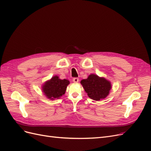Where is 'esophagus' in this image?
Segmentation results:
<instances>
[{
    "label": "esophagus",
    "instance_id": "esophagus-1",
    "mask_svg": "<svg viewBox=\"0 0 151 151\" xmlns=\"http://www.w3.org/2000/svg\"><path fill=\"white\" fill-rule=\"evenodd\" d=\"M72 81H73V82H74V83H78L79 79L77 78V77H74V78H73Z\"/></svg>",
    "mask_w": 151,
    "mask_h": 151
}]
</instances>
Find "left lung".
I'll list each match as a JSON object with an SVG mask.
<instances>
[{"instance_id": "8db88e82", "label": "left lung", "mask_w": 151, "mask_h": 151, "mask_svg": "<svg viewBox=\"0 0 151 151\" xmlns=\"http://www.w3.org/2000/svg\"><path fill=\"white\" fill-rule=\"evenodd\" d=\"M81 83L88 96L95 101L106 98L111 88L110 82L95 74L89 75L88 79L82 80Z\"/></svg>"}]
</instances>
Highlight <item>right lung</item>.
Returning a JSON list of instances; mask_svg holds the SVG:
<instances>
[{"mask_svg":"<svg viewBox=\"0 0 151 151\" xmlns=\"http://www.w3.org/2000/svg\"><path fill=\"white\" fill-rule=\"evenodd\" d=\"M68 84L69 81L68 80L60 79L55 76L45 83L43 86V91L49 99H58L65 94Z\"/></svg>","mask_w":151,"mask_h":151,"instance_id":"add662e5","label":"right lung"}]
</instances>
